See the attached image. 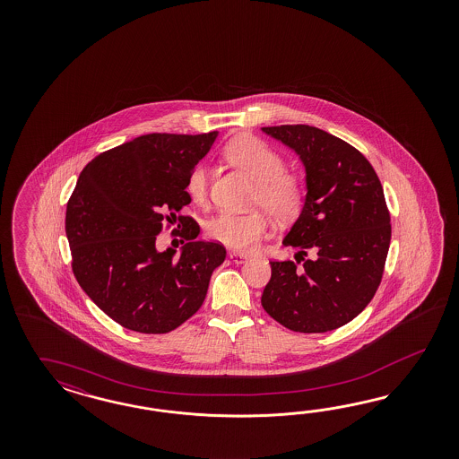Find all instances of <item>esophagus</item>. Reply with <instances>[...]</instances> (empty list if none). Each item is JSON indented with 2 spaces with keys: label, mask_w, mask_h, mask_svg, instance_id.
Returning <instances> with one entry per match:
<instances>
[{
  "label": "esophagus",
  "mask_w": 459,
  "mask_h": 459,
  "mask_svg": "<svg viewBox=\"0 0 459 459\" xmlns=\"http://www.w3.org/2000/svg\"><path fill=\"white\" fill-rule=\"evenodd\" d=\"M229 257H230L232 263H236V264H244V263L249 259V255H247V254H242V252H230Z\"/></svg>",
  "instance_id": "esophagus-1"
}]
</instances>
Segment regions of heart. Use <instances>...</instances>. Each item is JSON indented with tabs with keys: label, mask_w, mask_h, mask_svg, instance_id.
<instances>
[{
	"label": "heart",
	"mask_w": 459,
	"mask_h": 459,
	"mask_svg": "<svg viewBox=\"0 0 459 459\" xmlns=\"http://www.w3.org/2000/svg\"><path fill=\"white\" fill-rule=\"evenodd\" d=\"M223 158L254 181L250 194V207H259L278 223L296 219L305 204V181L284 169L281 154L269 148L264 141L254 136H238L232 139ZM209 168L196 165L186 177L185 192L196 207L209 204ZM267 232V219L261 210L247 213H221L207 225V234L212 240L229 249L249 252L254 250Z\"/></svg>",
	"instance_id": "heart-1"
}]
</instances>
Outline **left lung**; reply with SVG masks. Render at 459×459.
I'll return each mask as SVG.
<instances>
[{
	"label": "left lung",
	"instance_id": "1",
	"mask_svg": "<svg viewBox=\"0 0 459 459\" xmlns=\"http://www.w3.org/2000/svg\"><path fill=\"white\" fill-rule=\"evenodd\" d=\"M263 131L305 167V205L282 244L299 249L301 259L311 249L314 259L301 267L273 261L261 303L292 332H332L360 315L382 281L390 246L384 188L359 150L323 129L286 125Z\"/></svg>",
	"mask_w": 459,
	"mask_h": 459
}]
</instances>
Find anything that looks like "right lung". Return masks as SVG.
Returning a JSON list of instances; mask_svg holds the SVG:
<instances>
[{"instance_id": "add662e5", "label": "right lung", "mask_w": 459, "mask_h": 459, "mask_svg": "<svg viewBox=\"0 0 459 459\" xmlns=\"http://www.w3.org/2000/svg\"><path fill=\"white\" fill-rule=\"evenodd\" d=\"M207 134H144L98 154L79 175L65 213L72 271L85 294L116 323L139 333H168L204 305L210 276L225 259L217 242L180 210L185 183L209 153ZM180 221L181 255L155 250L165 224Z\"/></svg>"}]
</instances>
